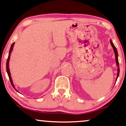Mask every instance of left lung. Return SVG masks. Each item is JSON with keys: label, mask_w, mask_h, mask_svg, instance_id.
<instances>
[{"label": "left lung", "mask_w": 126, "mask_h": 126, "mask_svg": "<svg viewBox=\"0 0 126 126\" xmlns=\"http://www.w3.org/2000/svg\"><path fill=\"white\" fill-rule=\"evenodd\" d=\"M110 43H111V46H112V48H113V49H114V53H115V61H116V65H117V66H118V74H117V77H116V81L117 79H118V78L119 77V71H120L119 64V62H118V51H117L116 47H115V46L114 45V44H113L111 39H110Z\"/></svg>", "instance_id": "obj_1"}]
</instances>
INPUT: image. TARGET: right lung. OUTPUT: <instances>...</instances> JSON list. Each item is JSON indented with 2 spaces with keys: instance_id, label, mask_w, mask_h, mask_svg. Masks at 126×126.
Returning <instances> with one entry per match:
<instances>
[{
  "instance_id": "add662e5",
  "label": "right lung",
  "mask_w": 126,
  "mask_h": 126,
  "mask_svg": "<svg viewBox=\"0 0 126 126\" xmlns=\"http://www.w3.org/2000/svg\"><path fill=\"white\" fill-rule=\"evenodd\" d=\"M14 45H15V42H14V43L12 44V45H11V47H10V51H9V54H8V56L7 60V63H6V70H7V74H8V77H9V79H10L11 84L12 86L13 87V88L16 90V91H17V92H19V91H17V90L15 88V86H14V84H13V82H12V80L11 77V73H10V68H9V62H10V56H11V52H12V49H13V47H14Z\"/></svg>"
}]
</instances>
